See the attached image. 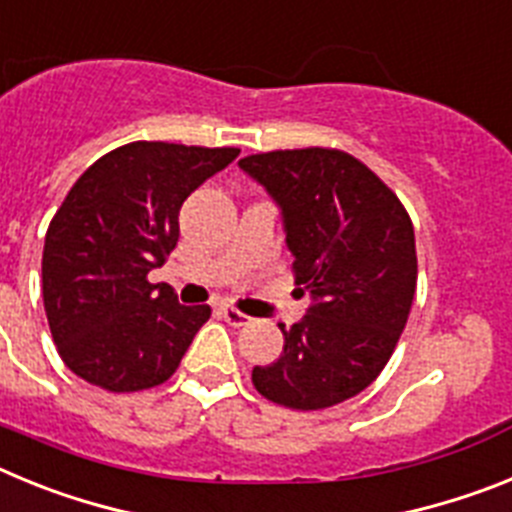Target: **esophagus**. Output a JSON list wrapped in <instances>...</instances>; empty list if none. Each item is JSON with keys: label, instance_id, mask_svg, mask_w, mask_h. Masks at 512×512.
<instances>
[{"label": "esophagus", "instance_id": "obj_1", "mask_svg": "<svg viewBox=\"0 0 512 512\" xmlns=\"http://www.w3.org/2000/svg\"><path fill=\"white\" fill-rule=\"evenodd\" d=\"M220 312H223V318L228 320L230 325H248V323H251V318H248L246 312L235 310L233 305H223V307H220Z\"/></svg>", "mask_w": 512, "mask_h": 512}]
</instances>
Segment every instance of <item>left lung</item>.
I'll use <instances>...</instances> for the list:
<instances>
[{
  "instance_id": "1",
  "label": "left lung",
  "mask_w": 512,
  "mask_h": 512,
  "mask_svg": "<svg viewBox=\"0 0 512 512\" xmlns=\"http://www.w3.org/2000/svg\"><path fill=\"white\" fill-rule=\"evenodd\" d=\"M279 207L305 318L279 323L284 351L253 366V387L295 410L338 405L390 361L415 297L408 212L374 171L343 151L302 148L238 161Z\"/></svg>"
}]
</instances>
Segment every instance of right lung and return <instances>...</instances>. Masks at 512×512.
<instances>
[{"instance_id": "obj_1", "label": "right lung", "mask_w": 512, "mask_h": 512, "mask_svg": "<svg viewBox=\"0 0 512 512\" xmlns=\"http://www.w3.org/2000/svg\"><path fill=\"white\" fill-rule=\"evenodd\" d=\"M238 153L138 140L76 179L43 248L45 315L76 377L138 392L176 372L210 307L179 305L146 277L176 248L184 200Z\"/></svg>"}]
</instances>
